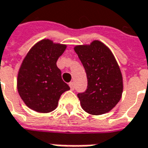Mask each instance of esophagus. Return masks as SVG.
<instances>
[{
    "label": "esophagus",
    "mask_w": 148,
    "mask_h": 148,
    "mask_svg": "<svg viewBox=\"0 0 148 148\" xmlns=\"http://www.w3.org/2000/svg\"><path fill=\"white\" fill-rule=\"evenodd\" d=\"M69 86H70V88H71V90H74L75 89V84H74V82H70L69 83Z\"/></svg>",
    "instance_id": "1"
}]
</instances>
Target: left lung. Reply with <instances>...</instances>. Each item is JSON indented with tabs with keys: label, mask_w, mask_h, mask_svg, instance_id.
<instances>
[{
	"label": "left lung",
	"mask_w": 148,
	"mask_h": 148,
	"mask_svg": "<svg viewBox=\"0 0 148 148\" xmlns=\"http://www.w3.org/2000/svg\"><path fill=\"white\" fill-rule=\"evenodd\" d=\"M86 69L88 86L78 94L81 108L90 115H102L113 109L121 99L123 77L111 49L102 41L74 47Z\"/></svg>",
	"instance_id": "left-lung-1"
}]
</instances>
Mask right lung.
Instances as JSON below:
<instances>
[{
	"label": "right lung",
	"instance_id": "1",
	"mask_svg": "<svg viewBox=\"0 0 148 148\" xmlns=\"http://www.w3.org/2000/svg\"><path fill=\"white\" fill-rule=\"evenodd\" d=\"M66 48L67 45L40 40L21 63L17 77L18 92L24 103L35 112L49 113L53 111L62 93L70 90L56 64Z\"/></svg>",
	"mask_w": 148,
	"mask_h": 148
}]
</instances>
